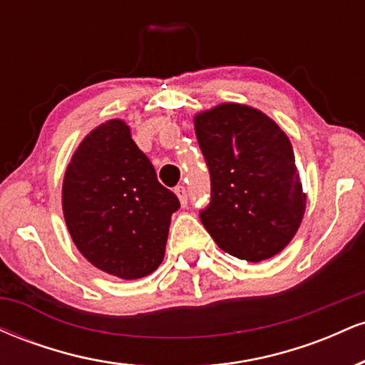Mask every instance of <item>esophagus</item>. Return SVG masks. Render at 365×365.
<instances>
[{
    "instance_id": "1",
    "label": "esophagus",
    "mask_w": 365,
    "mask_h": 365,
    "mask_svg": "<svg viewBox=\"0 0 365 365\" xmlns=\"http://www.w3.org/2000/svg\"><path fill=\"white\" fill-rule=\"evenodd\" d=\"M175 194L178 195L180 204H182V206H185V204H187V190H185V187L178 185L177 188H175Z\"/></svg>"
}]
</instances>
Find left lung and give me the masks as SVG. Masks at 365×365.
Here are the masks:
<instances>
[{
    "label": "left lung",
    "mask_w": 365,
    "mask_h": 365,
    "mask_svg": "<svg viewBox=\"0 0 365 365\" xmlns=\"http://www.w3.org/2000/svg\"><path fill=\"white\" fill-rule=\"evenodd\" d=\"M194 127L211 173V204L200 212L209 235L233 257H274L295 237L307 200L290 139L238 103L199 111Z\"/></svg>",
    "instance_id": "1"
}]
</instances>
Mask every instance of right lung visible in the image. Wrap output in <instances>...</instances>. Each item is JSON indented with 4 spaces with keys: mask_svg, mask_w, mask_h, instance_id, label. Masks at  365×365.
<instances>
[{
    "mask_svg": "<svg viewBox=\"0 0 365 365\" xmlns=\"http://www.w3.org/2000/svg\"><path fill=\"white\" fill-rule=\"evenodd\" d=\"M61 206L75 247L92 266L120 279L158 269L177 195L158 182L153 163L113 118L91 130L65 170Z\"/></svg>",
    "mask_w": 365,
    "mask_h": 365,
    "instance_id": "right-lung-1",
    "label": "right lung"
}]
</instances>
